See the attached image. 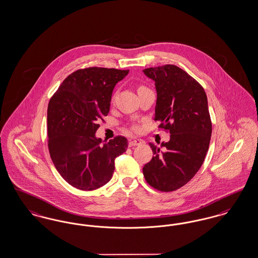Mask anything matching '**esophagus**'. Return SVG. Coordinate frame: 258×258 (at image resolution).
<instances>
[{
	"label": "esophagus",
	"mask_w": 258,
	"mask_h": 258,
	"mask_svg": "<svg viewBox=\"0 0 258 258\" xmlns=\"http://www.w3.org/2000/svg\"><path fill=\"white\" fill-rule=\"evenodd\" d=\"M142 144L141 140H130L129 141V147H136V146H140Z\"/></svg>",
	"instance_id": "34e87169"
}]
</instances>
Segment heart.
<instances>
[{
    "label": "heart",
    "mask_w": 258,
    "mask_h": 258,
    "mask_svg": "<svg viewBox=\"0 0 258 258\" xmlns=\"http://www.w3.org/2000/svg\"><path fill=\"white\" fill-rule=\"evenodd\" d=\"M141 88H144V86H140V87H139V89H141ZM139 89H138V90H139ZM134 129H137V127H134Z\"/></svg>",
    "instance_id": "b5f03b06"
}]
</instances>
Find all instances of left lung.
<instances>
[{
    "label": "left lung",
    "instance_id": "1",
    "mask_svg": "<svg viewBox=\"0 0 258 258\" xmlns=\"http://www.w3.org/2000/svg\"><path fill=\"white\" fill-rule=\"evenodd\" d=\"M155 82L154 120L168 131L162 149L149 144L153 156L143 168L150 186L170 192L186 184L203 164L210 146L212 121L202 85L182 69L164 65L144 70Z\"/></svg>",
    "mask_w": 258,
    "mask_h": 258
}]
</instances>
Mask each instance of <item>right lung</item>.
Instances as JSON below:
<instances>
[{"instance_id":"1","label":"right lung","mask_w":258,"mask_h":258,"mask_svg":"<svg viewBox=\"0 0 258 258\" xmlns=\"http://www.w3.org/2000/svg\"><path fill=\"white\" fill-rule=\"evenodd\" d=\"M129 70L80 69L64 80L47 108L48 150L56 170L78 189L90 191L109 182L114 159L128 148L127 139L116 136L102 144L99 122L109 111L115 84Z\"/></svg>"}]
</instances>
